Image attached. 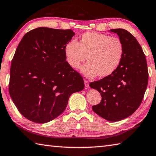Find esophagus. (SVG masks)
Listing matches in <instances>:
<instances>
[{"label": "esophagus", "mask_w": 156, "mask_h": 156, "mask_svg": "<svg viewBox=\"0 0 156 156\" xmlns=\"http://www.w3.org/2000/svg\"><path fill=\"white\" fill-rule=\"evenodd\" d=\"M84 85H85V88L86 89H88V88L89 87V82H88L87 80H84Z\"/></svg>", "instance_id": "obj_1"}]
</instances>
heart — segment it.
I'll return each mask as SVG.
<instances>
[{
    "label": "heart",
    "instance_id": "heart-1",
    "mask_svg": "<svg viewBox=\"0 0 156 156\" xmlns=\"http://www.w3.org/2000/svg\"><path fill=\"white\" fill-rule=\"evenodd\" d=\"M67 63L76 69L86 61L81 72L87 78H106L114 73L123 56V45L119 39L106 34L87 32L76 41L71 40L64 48Z\"/></svg>",
    "mask_w": 156,
    "mask_h": 156
}]
</instances>
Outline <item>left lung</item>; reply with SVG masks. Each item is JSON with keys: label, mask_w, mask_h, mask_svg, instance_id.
I'll list each match as a JSON object with an SVG mask.
<instances>
[{"label": "left lung", "mask_w": 156, "mask_h": 156, "mask_svg": "<svg viewBox=\"0 0 156 156\" xmlns=\"http://www.w3.org/2000/svg\"><path fill=\"white\" fill-rule=\"evenodd\" d=\"M117 33L123 45L119 66L108 77L92 82L89 86L100 93L101 100L92 109L109 121H118L132 115L140 105L148 84L147 64L142 48L134 36L122 29Z\"/></svg>", "instance_id": "obj_1"}]
</instances>
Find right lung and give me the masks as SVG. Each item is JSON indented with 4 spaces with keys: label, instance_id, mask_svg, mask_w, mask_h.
<instances>
[{
    "label": "right lung",
    "instance_id": "1",
    "mask_svg": "<svg viewBox=\"0 0 156 156\" xmlns=\"http://www.w3.org/2000/svg\"><path fill=\"white\" fill-rule=\"evenodd\" d=\"M71 29L39 27L25 34L11 61L9 95L19 112L45 123L66 110L72 93L83 90V78L67 63L64 48Z\"/></svg>",
    "mask_w": 156,
    "mask_h": 156
}]
</instances>
